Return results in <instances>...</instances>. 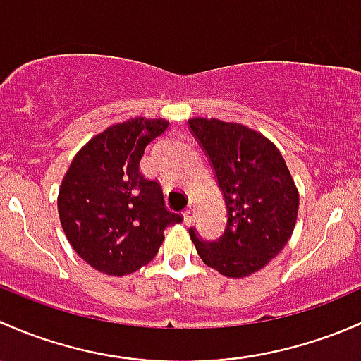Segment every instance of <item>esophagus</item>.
<instances>
[{
	"instance_id": "1",
	"label": "esophagus",
	"mask_w": 361,
	"mask_h": 361,
	"mask_svg": "<svg viewBox=\"0 0 361 361\" xmlns=\"http://www.w3.org/2000/svg\"><path fill=\"white\" fill-rule=\"evenodd\" d=\"M195 212H196L195 203H189L188 208H185V210L182 212V215H184V222H185V224H191L192 219H195Z\"/></svg>"
}]
</instances>
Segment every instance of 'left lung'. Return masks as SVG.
Masks as SVG:
<instances>
[{
    "label": "left lung",
    "instance_id": "8db88e82",
    "mask_svg": "<svg viewBox=\"0 0 361 361\" xmlns=\"http://www.w3.org/2000/svg\"><path fill=\"white\" fill-rule=\"evenodd\" d=\"M192 133L215 172L226 203L224 233L214 241L189 229L207 266L243 278L276 257L292 236L299 192L283 156L273 142L240 123L192 118Z\"/></svg>",
    "mask_w": 361,
    "mask_h": 361
}]
</instances>
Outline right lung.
<instances>
[{
  "instance_id": "right-lung-1",
  "label": "right lung",
  "mask_w": 361,
  "mask_h": 361,
  "mask_svg": "<svg viewBox=\"0 0 361 361\" xmlns=\"http://www.w3.org/2000/svg\"><path fill=\"white\" fill-rule=\"evenodd\" d=\"M166 120L133 118L88 140L59 191V217L71 247L100 273L123 276L153 261L163 231L182 222L166 210L159 182L140 173L144 149Z\"/></svg>"
}]
</instances>
